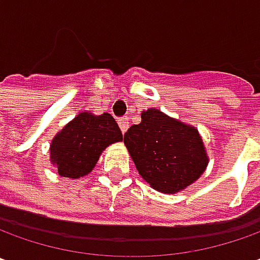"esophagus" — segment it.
I'll use <instances>...</instances> for the list:
<instances>
[{"label":"esophagus","instance_id":"1","mask_svg":"<svg viewBox=\"0 0 260 260\" xmlns=\"http://www.w3.org/2000/svg\"><path fill=\"white\" fill-rule=\"evenodd\" d=\"M118 123H119V128H121L122 134H125L126 131H128V128H129V119L125 116V118H121L119 121H118Z\"/></svg>","mask_w":260,"mask_h":260}]
</instances>
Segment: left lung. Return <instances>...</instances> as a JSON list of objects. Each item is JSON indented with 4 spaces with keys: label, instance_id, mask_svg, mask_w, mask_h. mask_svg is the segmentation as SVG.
Instances as JSON below:
<instances>
[{
    "label": "left lung",
    "instance_id": "8db88e82",
    "mask_svg": "<svg viewBox=\"0 0 260 260\" xmlns=\"http://www.w3.org/2000/svg\"><path fill=\"white\" fill-rule=\"evenodd\" d=\"M123 142L139 175L167 194L188 187L209 164L199 131L154 108L141 113V123L131 126Z\"/></svg>",
    "mask_w": 260,
    "mask_h": 260
}]
</instances>
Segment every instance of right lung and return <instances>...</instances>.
<instances>
[{"label":"right lung","mask_w":260,"mask_h":260,"mask_svg":"<svg viewBox=\"0 0 260 260\" xmlns=\"http://www.w3.org/2000/svg\"><path fill=\"white\" fill-rule=\"evenodd\" d=\"M122 139L112 115L82 112L53 138L50 159L61 177L80 178L93 170L105 148Z\"/></svg>","instance_id":"1"}]
</instances>
